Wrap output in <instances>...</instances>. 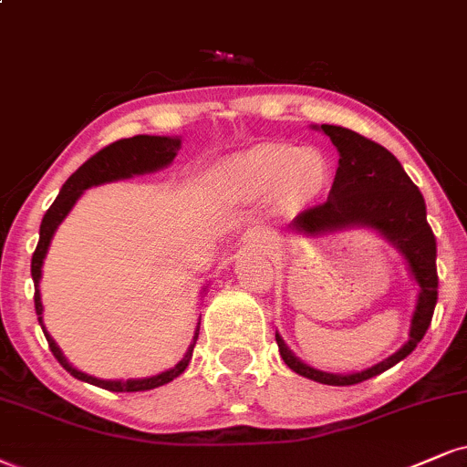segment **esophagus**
<instances>
[{
	"label": "esophagus",
	"instance_id": "1",
	"mask_svg": "<svg viewBox=\"0 0 467 467\" xmlns=\"http://www.w3.org/2000/svg\"><path fill=\"white\" fill-rule=\"evenodd\" d=\"M240 243L249 244V246H264V249H268L270 243H273V238H270V234L264 232V229H260V227H251L249 232L243 234V238H240Z\"/></svg>",
	"mask_w": 467,
	"mask_h": 467
}]
</instances>
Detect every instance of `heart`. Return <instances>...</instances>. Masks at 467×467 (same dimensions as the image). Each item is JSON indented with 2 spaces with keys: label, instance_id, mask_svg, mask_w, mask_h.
I'll list each match as a JSON object with an SVG mask.
<instances>
[{
  "label": "heart",
  "instance_id": "1",
  "mask_svg": "<svg viewBox=\"0 0 467 467\" xmlns=\"http://www.w3.org/2000/svg\"><path fill=\"white\" fill-rule=\"evenodd\" d=\"M331 177L329 158L314 147L264 145L240 155L221 172L224 186L244 192H275L284 188L290 197L314 199Z\"/></svg>",
  "mask_w": 467,
  "mask_h": 467
}]
</instances>
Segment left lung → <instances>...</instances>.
Listing matches in <instances>:
<instances>
[{
    "instance_id": "8db88e82",
    "label": "left lung",
    "mask_w": 467,
    "mask_h": 467,
    "mask_svg": "<svg viewBox=\"0 0 467 467\" xmlns=\"http://www.w3.org/2000/svg\"><path fill=\"white\" fill-rule=\"evenodd\" d=\"M312 128L325 131L337 149L336 180L325 203L301 212L287 229L303 238H318V235L357 227L372 229L400 253L420 287L411 316L410 339L388 359L361 372L339 374L318 370L298 359L279 333L275 336L279 353L290 370L325 385H355L389 370L400 359H405L427 333L437 303V246L427 223L424 197L388 149L339 125H312Z\"/></svg>"
}]
</instances>
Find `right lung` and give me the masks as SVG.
I'll return each instance as SVG.
<instances>
[{
	"label": "right lung",
	"mask_w": 467,
	"mask_h": 467,
	"mask_svg": "<svg viewBox=\"0 0 467 467\" xmlns=\"http://www.w3.org/2000/svg\"><path fill=\"white\" fill-rule=\"evenodd\" d=\"M180 149H182L180 136L140 134V136L123 138V140L112 142V145L101 149L99 153H95L90 160H86V162L79 166V169L75 171L71 177H68V180L65 182V186L60 188V194H57L49 210L45 212L43 223H40L36 251H34V255H32L34 305H36L38 325L43 327V333H45V337H47L51 353H54L56 359L60 361V366L65 368L67 372H71V377L79 379V381L97 385V388H103V389H110V392H147V389L160 388V385L171 383L172 379L180 377V374L188 368L190 359H192L194 344H197V337H199L201 318L197 322V329H194V337H192V342H190L186 355L182 357L180 364L169 368V370L153 374V377H145V379H97V377H93V374H86L68 364L67 357L62 355L60 347L56 344V339L49 336L47 329H45L43 301H40V277H43V262H45V257H47L51 238H54L56 229L60 227V223L68 216V212L73 210V205L78 203V199L82 197L84 190H88L93 186H101V183L130 180V177H134V175H147V172L166 169V166L175 160V155ZM205 290H207V285H203V292Z\"/></svg>",
	"instance_id": "right-lung-1"
}]
</instances>
